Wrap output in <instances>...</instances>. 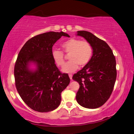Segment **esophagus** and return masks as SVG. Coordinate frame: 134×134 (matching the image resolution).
I'll list each match as a JSON object with an SVG mask.
<instances>
[{
	"label": "esophagus",
	"instance_id": "obj_1",
	"mask_svg": "<svg viewBox=\"0 0 134 134\" xmlns=\"http://www.w3.org/2000/svg\"><path fill=\"white\" fill-rule=\"evenodd\" d=\"M69 76L70 79L71 80V79H72V75H71V74H69Z\"/></svg>",
	"mask_w": 134,
	"mask_h": 134
}]
</instances>
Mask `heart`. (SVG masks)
Listing matches in <instances>:
<instances>
[{"instance_id": "b5f03b06", "label": "heart", "mask_w": 134, "mask_h": 134, "mask_svg": "<svg viewBox=\"0 0 134 134\" xmlns=\"http://www.w3.org/2000/svg\"><path fill=\"white\" fill-rule=\"evenodd\" d=\"M63 51L69 54V61L64 65L62 71L64 73H73L78 69L79 65L83 67L90 62L92 57L93 48L90 42L78 39H70L61 44ZM52 57L58 66L64 64V55L61 51L54 49L52 51Z\"/></svg>"}]
</instances>
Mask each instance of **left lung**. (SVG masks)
<instances>
[{
    "label": "left lung",
    "mask_w": 134,
    "mask_h": 134,
    "mask_svg": "<svg viewBox=\"0 0 134 134\" xmlns=\"http://www.w3.org/2000/svg\"><path fill=\"white\" fill-rule=\"evenodd\" d=\"M93 48L89 63L73 75L72 79L79 83L76 98L82 107L97 109L107 101L113 92L117 71L115 57L108 44L89 31H77Z\"/></svg>",
    "instance_id": "obj_1"
}]
</instances>
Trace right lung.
Here are the masks:
<instances>
[{"mask_svg": "<svg viewBox=\"0 0 134 134\" xmlns=\"http://www.w3.org/2000/svg\"><path fill=\"white\" fill-rule=\"evenodd\" d=\"M67 33H44L29 39L21 48L14 67L16 88L24 103L39 112H49L60 104L62 91L70 83L67 73H61L52 57V46ZM37 66L31 70L29 65Z\"/></svg>", "mask_w": 134, "mask_h": 134, "instance_id": "right-lung-1", "label": "right lung"}]
</instances>
